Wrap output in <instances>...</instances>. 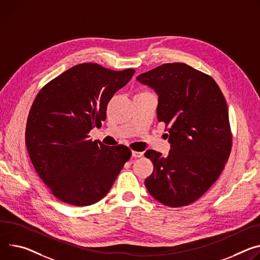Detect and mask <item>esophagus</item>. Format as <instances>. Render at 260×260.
Returning <instances> with one entry per match:
<instances>
[{
	"label": "esophagus",
	"mask_w": 260,
	"mask_h": 260,
	"mask_svg": "<svg viewBox=\"0 0 260 260\" xmlns=\"http://www.w3.org/2000/svg\"><path fill=\"white\" fill-rule=\"evenodd\" d=\"M143 152H141V151H132V156L133 157H142L143 156Z\"/></svg>",
	"instance_id": "obj_1"
}]
</instances>
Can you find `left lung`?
Wrapping results in <instances>:
<instances>
[{
    "label": "left lung",
    "mask_w": 260,
    "mask_h": 260,
    "mask_svg": "<svg viewBox=\"0 0 260 260\" xmlns=\"http://www.w3.org/2000/svg\"><path fill=\"white\" fill-rule=\"evenodd\" d=\"M137 80L158 95L157 120L171 144L168 156L145 152L154 167L145 186L164 205L191 204L216 182L231 151L225 98L214 79L184 63L162 64Z\"/></svg>",
    "instance_id": "left-lung-1"
}]
</instances>
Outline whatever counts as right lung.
<instances>
[{"instance_id":"obj_1","label":"right lung","mask_w":260,"mask_h":260,"mask_svg":"<svg viewBox=\"0 0 260 260\" xmlns=\"http://www.w3.org/2000/svg\"><path fill=\"white\" fill-rule=\"evenodd\" d=\"M135 74L96 63H83L46 84L31 107L26 145L42 181L59 200L87 206L110 191L132 151L124 145L106 146L89 139L102 126L116 91Z\"/></svg>"}]
</instances>
